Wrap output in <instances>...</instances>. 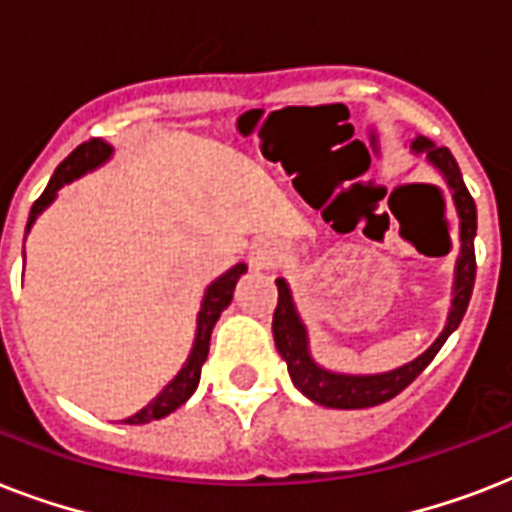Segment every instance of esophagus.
Listing matches in <instances>:
<instances>
[{
  "instance_id": "34e87169",
  "label": "esophagus",
  "mask_w": 512,
  "mask_h": 512,
  "mask_svg": "<svg viewBox=\"0 0 512 512\" xmlns=\"http://www.w3.org/2000/svg\"><path fill=\"white\" fill-rule=\"evenodd\" d=\"M281 257H284V247H281L279 241L260 239L249 247L247 260L255 271H268V268H273L276 263H281Z\"/></svg>"
}]
</instances>
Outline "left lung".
Segmentation results:
<instances>
[{
    "label": "left lung",
    "instance_id": "obj_1",
    "mask_svg": "<svg viewBox=\"0 0 512 512\" xmlns=\"http://www.w3.org/2000/svg\"><path fill=\"white\" fill-rule=\"evenodd\" d=\"M412 151L425 156L430 167H436L438 175L444 177L449 191H452L457 217H460V255H457V265H454L452 305H449V316H446L441 335L430 342V348L425 353H420L409 364L380 374H348L324 369L311 356L308 327H305L300 313H297V305L292 300V289H289L287 279H276V287H279V305H276V313H273V342H276V350L287 361L289 377L295 382V388L303 396L311 398V401L329 406V409H366V406L385 404L393 396H398L436 358L446 337L460 327L462 316L468 311L473 284H476V249H473V241H476V201H473V196L465 188L462 172L457 162H454L449 148H438L428 138L417 135L412 140Z\"/></svg>",
    "mask_w": 512,
    "mask_h": 512
}]
</instances>
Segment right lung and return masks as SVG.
<instances>
[{"label":"right lung","mask_w":512,"mask_h":512,"mask_svg":"<svg viewBox=\"0 0 512 512\" xmlns=\"http://www.w3.org/2000/svg\"><path fill=\"white\" fill-rule=\"evenodd\" d=\"M111 156H114V148L100 138L87 140V143H82L76 151H71V154L58 164V170L50 177V183H47L42 196L34 201L31 215H28L26 236L28 231H31V225L36 223V217L50 207L63 185L76 180V177L87 175V172L98 170V167H103ZM244 273H247V265L239 263L209 284L204 297H201L199 316H196V337H193V348L191 353H188V358H185L183 369L167 382V388H164L151 404L143 406L138 414H132V417H127V420L122 422H127V425H146V422L151 420H162V417H167V414H172L175 409H180V406L193 396V390L199 388L201 366H204V361H207L209 356V337H212V329H215L220 313L231 305L233 289H236V284H239V279Z\"/></svg>","instance_id":"right-lung-1"}]
</instances>
